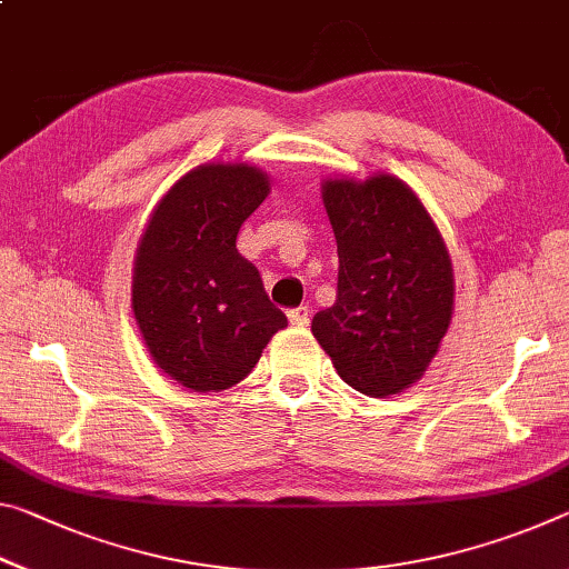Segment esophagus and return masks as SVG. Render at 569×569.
I'll return each instance as SVG.
<instances>
[{
  "label": "esophagus",
  "mask_w": 569,
  "mask_h": 569,
  "mask_svg": "<svg viewBox=\"0 0 569 569\" xmlns=\"http://www.w3.org/2000/svg\"><path fill=\"white\" fill-rule=\"evenodd\" d=\"M309 306H299V309H291L288 311V321H291V327H309Z\"/></svg>",
  "instance_id": "1"
}]
</instances>
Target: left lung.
I'll list each match as a JSON object with an SVG mask.
<instances>
[{
    "label": "left lung",
    "instance_id": "left-lung-1",
    "mask_svg": "<svg viewBox=\"0 0 569 569\" xmlns=\"http://www.w3.org/2000/svg\"><path fill=\"white\" fill-rule=\"evenodd\" d=\"M339 252L337 303L311 331L341 380L385 398L426 375L453 319V263L420 197L392 174L321 182Z\"/></svg>",
    "mask_w": 569,
    "mask_h": 569
}]
</instances>
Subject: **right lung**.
Segmentation results:
<instances>
[{
  "instance_id": "obj_1",
  "label": "right lung",
  "mask_w": 569,
  "mask_h": 569,
  "mask_svg": "<svg viewBox=\"0 0 569 569\" xmlns=\"http://www.w3.org/2000/svg\"><path fill=\"white\" fill-rule=\"evenodd\" d=\"M268 192V174L248 161L200 164L161 197L139 240L133 317L154 365L184 390L220 392L246 380L288 323L236 248Z\"/></svg>"
}]
</instances>
